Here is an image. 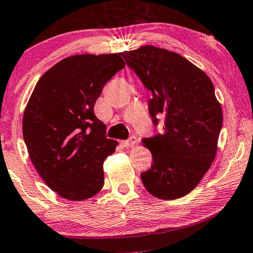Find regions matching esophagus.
<instances>
[{"instance_id": "esophagus-1", "label": "esophagus", "mask_w": 253, "mask_h": 253, "mask_svg": "<svg viewBox=\"0 0 253 253\" xmlns=\"http://www.w3.org/2000/svg\"><path fill=\"white\" fill-rule=\"evenodd\" d=\"M120 143H122V145H123L124 148H130V147H133L135 143H136V137L131 136V137H129L126 141H122V142H120Z\"/></svg>"}]
</instances>
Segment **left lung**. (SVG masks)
<instances>
[{"mask_svg":"<svg viewBox=\"0 0 253 253\" xmlns=\"http://www.w3.org/2000/svg\"><path fill=\"white\" fill-rule=\"evenodd\" d=\"M122 55L151 90L149 113L162 131L142 140L152 154L141 173L145 189L161 199H176L199 183L215 157L222 111L210 78L173 51L144 45ZM162 122H160V119Z\"/></svg>","mask_w":253,"mask_h":253,"instance_id":"left-lung-1","label":"left lung"}]
</instances>
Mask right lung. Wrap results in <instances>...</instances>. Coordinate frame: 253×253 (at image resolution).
<instances>
[{
	"label": "right lung",
	"mask_w": 253,
	"mask_h": 253,
	"mask_svg": "<svg viewBox=\"0 0 253 253\" xmlns=\"http://www.w3.org/2000/svg\"><path fill=\"white\" fill-rule=\"evenodd\" d=\"M124 67L118 54L67 57L32 92L23 118L24 141L35 169L59 196L83 201L104 184L103 163L118 142L106 137L94 105Z\"/></svg>",
	"instance_id": "1"
}]
</instances>
